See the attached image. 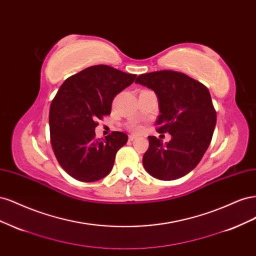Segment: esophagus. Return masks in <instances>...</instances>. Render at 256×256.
Masks as SVG:
<instances>
[{
	"label": "esophagus",
	"mask_w": 256,
	"mask_h": 256,
	"mask_svg": "<svg viewBox=\"0 0 256 256\" xmlns=\"http://www.w3.org/2000/svg\"><path fill=\"white\" fill-rule=\"evenodd\" d=\"M138 136L136 134H130L129 136V141H134Z\"/></svg>",
	"instance_id": "obj_1"
}]
</instances>
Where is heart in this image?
<instances>
[{
    "mask_svg": "<svg viewBox=\"0 0 256 256\" xmlns=\"http://www.w3.org/2000/svg\"><path fill=\"white\" fill-rule=\"evenodd\" d=\"M134 129H136V131H138V130H140V127H134Z\"/></svg>",
    "mask_w": 256,
    "mask_h": 256,
    "instance_id": "1",
    "label": "heart"
}]
</instances>
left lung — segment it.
I'll return each mask as SVG.
<instances>
[{
    "label": "left lung",
    "mask_w": 256,
    "mask_h": 256,
    "mask_svg": "<svg viewBox=\"0 0 256 256\" xmlns=\"http://www.w3.org/2000/svg\"><path fill=\"white\" fill-rule=\"evenodd\" d=\"M136 83L156 94L158 131L172 136L166 143L148 136L150 146L143 156L145 170L161 180L187 175L203 158L216 127V114L208 88L187 74L172 70L143 74Z\"/></svg>",
    "instance_id": "8db88e82"
}]
</instances>
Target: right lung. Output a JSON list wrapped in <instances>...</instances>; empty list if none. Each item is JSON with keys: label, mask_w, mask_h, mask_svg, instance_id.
Instances as JSON below:
<instances>
[{"label": "right lung", "mask_w": 256, "mask_h": 256, "mask_svg": "<svg viewBox=\"0 0 256 256\" xmlns=\"http://www.w3.org/2000/svg\"><path fill=\"white\" fill-rule=\"evenodd\" d=\"M136 74L106 65L85 68L60 85L49 112L51 145L60 166L74 180L92 182L106 177L115 154L128 141L120 131L100 140L97 120L111 113L114 97L134 83Z\"/></svg>", "instance_id": "obj_1"}]
</instances>
